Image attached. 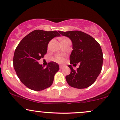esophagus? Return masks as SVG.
Returning a JSON list of instances; mask_svg holds the SVG:
<instances>
[{"label": "esophagus", "mask_w": 120, "mask_h": 120, "mask_svg": "<svg viewBox=\"0 0 120 120\" xmlns=\"http://www.w3.org/2000/svg\"><path fill=\"white\" fill-rule=\"evenodd\" d=\"M59 67H60V69H62L63 68H64V66L62 65H59Z\"/></svg>", "instance_id": "1"}]
</instances>
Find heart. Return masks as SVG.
<instances>
[{
  "instance_id": "1",
  "label": "heart",
  "mask_w": 120,
  "mask_h": 120,
  "mask_svg": "<svg viewBox=\"0 0 120 120\" xmlns=\"http://www.w3.org/2000/svg\"><path fill=\"white\" fill-rule=\"evenodd\" d=\"M54 60L57 63H62L64 61V57L62 55L56 56L55 57H54Z\"/></svg>"
}]
</instances>
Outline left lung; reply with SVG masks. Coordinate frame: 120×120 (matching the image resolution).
Segmentation results:
<instances>
[{
    "instance_id": "1",
    "label": "left lung",
    "mask_w": 120,
    "mask_h": 120,
    "mask_svg": "<svg viewBox=\"0 0 120 120\" xmlns=\"http://www.w3.org/2000/svg\"><path fill=\"white\" fill-rule=\"evenodd\" d=\"M59 32L68 37L73 43V50L70 56V64L80 63L76 70H74L71 65H68L71 72L66 76V82L75 88L89 87L94 83L102 70L103 56L100 45L91 36L83 32Z\"/></svg>"
}]
</instances>
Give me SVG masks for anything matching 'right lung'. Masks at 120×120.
I'll return each instance as SVG.
<instances>
[{
    "label": "right lung",
    "mask_w": 120,
    "mask_h": 120,
    "mask_svg": "<svg viewBox=\"0 0 120 120\" xmlns=\"http://www.w3.org/2000/svg\"><path fill=\"white\" fill-rule=\"evenodd\" d=\"M60 36L59 31L36 30L19 43L14 51L13 66L19 79L27 88L40 91L52 85L55 74L59 70V65L51 61L44 68L38 60L46 54L50 40Z\"/></svg>",
    "instance_id": "obj_1"
}]
</instances>
